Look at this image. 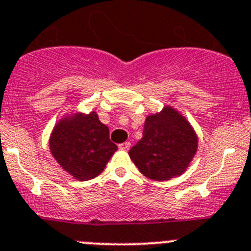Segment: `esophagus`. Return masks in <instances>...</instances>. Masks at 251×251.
Segmentation results:
<instances>
[{
	"mask_svg": "<svg viewBox=\"0 0 251 251\" xmlns=\"http://www.w3.org/2000/svg\"><path fill=\"white\" fill-rule=\"evenodd\" d=\"M130 145L131 144L128 141L123 142V144L119 145V149H120V150H128V149H130Z\"/></svg>",
	"mask_w": 251,
	"mask_h": 251,
	"instance_id": "1",
	"label": "esophagus"
}]
</instances>
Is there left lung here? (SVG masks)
<instances>
[{
    "label": "left lung",
    "instance_id": "obj_1",
    "mask_svg": "<svg viewBox=\"0 0 251 251\" xmlns=\"http://www.w3.org/2000/svg\"><path fill=\"white\" fill-rule=\"evenodd\" d=\"M198 139L188 121L170 106L147 116L142 139L128 151L140 172L153 181H167L186 171Z\"/></svg>",
    "mask_w": 251,
    "mask_h": 251
}]
</instances>
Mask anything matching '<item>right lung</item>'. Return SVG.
I'll use <instances>...</instances> for the list:
<instances>
[{
    "instance_id": "1",
    "label": "right lung",
    "mask_w": 251,
    "mask_h": 251,
    "mask_svg": "<svg viewBox=\"0 0 251 251\" xmlns=\"http://www.w3.org/2000/svg\"><path fill=\"white\" fill-rule=\"evenodd\" d=\"M53 157L78 181L95 178L104 171L118 146L109 139V128L98 114H75L55 125L49 140Z\"/></svg>"
}]
</instances>
